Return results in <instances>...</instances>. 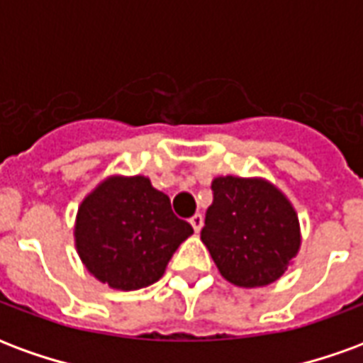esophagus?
I'll use <instances>...</instances> for the list:
<instances>
[{
  "mask_svg": "<svg viewBox=\"0 0 363 363\" xmlns=\"http://www.w3.org/2000/svg\"><path fill=\"white\" fill-rule=\"evenodd\" d=\"M190 225L194 228V231H200L202 229V225H204V218H202V213H194L192 218H190Z\"/></svg>",
  "mask_w": 363,
  "mask_h": 363,
  "instance_id": "34e87169",
  "label": "esophagus"
}]
</instances>
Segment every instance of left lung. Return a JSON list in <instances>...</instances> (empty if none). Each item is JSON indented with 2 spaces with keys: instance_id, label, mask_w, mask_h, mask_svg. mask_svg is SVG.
Wrapping results in <instances>:
<instances>
[{
  "instance_id": "1",
  "label": "left lung",
  "mask_w": 363,
  "mask_h": 363,
  "mask_svg": "<svg viewBox=\"0 0 363 363\" xmlns=\"http://www.w3.org/2000/svg\"><path fill=\"white\" fill-rule=\"evenodd\" d=\"M200 239L220 274L239 288L268 286L296 259L301 233L294 206L264 179L216 177Z\"/></svg>"
}]
</instances>
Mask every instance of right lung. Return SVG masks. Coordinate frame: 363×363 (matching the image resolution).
<instances>
[{"mask_svg":"<svg viewBox=\"0 0 363 363\" xmlns=\"http://www.w3.org/2000/svg\"><path fill=\"white\" fill-rule=\"evenodd\" d=\"M194 229L179 220L167 194L147 177H108L83 198L75 218V249L96 280L132 291L157 281Z\"/></svg>","mask_w":363,"mask_h":363,"instance_id":"1","label":"right lung"}]
</instances>
